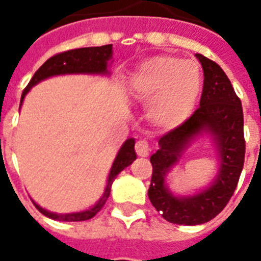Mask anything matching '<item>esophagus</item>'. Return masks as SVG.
<instances>
[{"label": "esophagus", "instance_id": "obj_1", "mask_svg": "<svg viewBox=\"0 0 261 261\" xmlns=\"http://www.w3.org/2000/svg\"><path fill=\"white\" fill-rule=\"evenodd\" d=\"M135 151L139 157H147L150 153V146L145 139H139L138 142L135 143Z\"/></svg>", "mask_w": 261, "mask_h": 261}]
</instances>
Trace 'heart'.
Listing matches in <instances>:
<instances>
[{"label": "heart", "instance_id": "heart-1", "mask_svg": "<svg viewBox=\"0 0 261 261\" xmlns=\"http://www.w3.org/2000/svg\"><path fill=\"white\" fill-rule=\"evenodd\" d=\"M130 89L159 126L173 128L188 119L202 90V75L194 62L160 55L139 65L130 77Z\"/></svg>", "mask_w": 261, "mask_h": 261}]
</instances>
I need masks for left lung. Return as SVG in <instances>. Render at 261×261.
Segmentation results:
<instances>
[{
    "mask_svg": "<svg viewBox=\"0 0 261 261\" xmlns=\"http://www.w3.org/2000/svg\"><path fill=\"white\" fill-rule=\"evenodd\" d=\"M196 57L204 75L200 106L186 122L160 138V149L150 157L153 173L147 191L149 199L164 219L177 225H200L217 217L234 194L245 159L241 100L218 63L202 54ZM204 128L219 139V176L213 186L200 194L176 198L165 187V176L188 141Z\"/></svg>",
    "mask_w": 261,
    "mask_h": 261,
    "instance_id": "8db88e82",
    "label": "left lung"
}]
</instances>
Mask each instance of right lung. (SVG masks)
<instances>
[{
  "label": "right lung",
  "mask_w": 261,
  "mask_h": 261,
  "mask_svg": "<svg viewBox=\"0 0 261 261\" xmlns=\"http://www.w3.org/2000/svg\"><path fill=\"white\" fill-rule=\"evenodd\" d=\"M112 57V44H106V46L100 47H84V48H74V50H67L59 54H55L43 63L42 66L39 67L34 77L31 79L28 85L25 87L24 92L21 94V102L24 100V96L31 88L36 85L39 81L51 77V75L57 74H66V73H107V62L110 61ZM135 141L133 138L127 139L122 149L119 150L118 155L114 161V165L111 168L110 177H108V184L104 191V194L100 198L96 206L88 211L83 213H77V214H54L50 211L44 210L40 206H38L34 202L35 207L38 208L43 215H46L48 218L55 219V221H63V222H77V221H87V219L93 218L94 215L97 214L98 211L101 210L104 204H106L107 199L111 194V186L114 182L115 177L118 173L128 167L135 159L134 150Z\"/></svg>",
  "instance_id": "obj_1"
}]
</instances>
